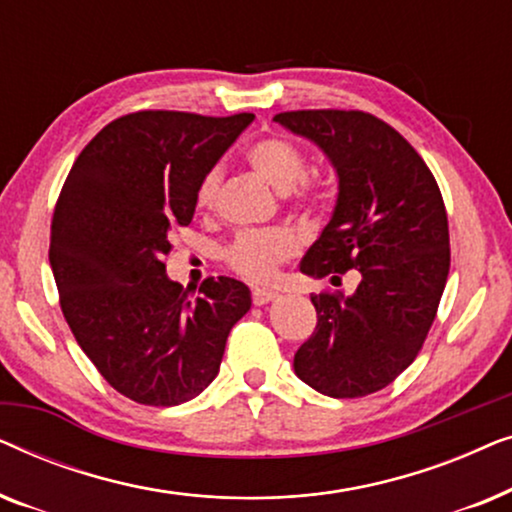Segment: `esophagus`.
Instances as JSON below:
<instances>
[{"label": "esophagus", "mask_w": 512, "mask_h": 512, "mask_svg": "<svg viewBox=\"0 0 512 512\" xmlns=\"http://www.w3.org/2000/svg\"><path fill=\"white\" fill-rule=\"evenodd\" d=\"M275 298H279V293L272 291V289H254V291H251V300H254V305H258V307L272 303Z\"/></svg>", "instance_id": "34e87169"}]
</instances>
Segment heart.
I'll return each instance as SVG.
<instances>
[{"label":"heart","instance_id":"b5f03b06","mask_svg":"<svg viewBox=\"0 0 512 512\" xmlns=\"http://www.w3.org/2000/svg\"><path fill=\"white\" fill-rule=\"evenodd\" d=\"M247 160L261 177L279 193H296L298 198L312 202L317 198L314 186L305 184V156L286 137H263L247 149ZM221 186V170L212 167L198 186V207L214 205ZM298 251V237L291 230H249L242 233L226 249V261L235 272L251 282H268L275 277L279 263Z\"/></svg>","mask_w":512,"mask_h":512}]
</instances>
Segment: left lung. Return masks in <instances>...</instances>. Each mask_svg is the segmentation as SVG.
<instances>
[{
    "instance_id": "1",
    "label": "left lung",
    "mask_w": 512,
    "mask_h": 512,
    "mask_svg": "<svg viewBox=\"0 0 512 512\" xmlns=\"http://www.w3.org/2000/svg\"><path fill=\"white\" fill-rule=\"evenodd\" d=\"M275 123L310 139L338 177L328 226L300 272L354 293H312L317 328L293 356L305 384L331 398L375 394L415 361L450 272L443 195L419 153L363 111H286Z\"/></svg>"
}]
</instances>
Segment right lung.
Instances as JSON below:
<instances>
[{"label": "right lung", "mask_w": 512, "mask_h": 512, "mask_svg": "<svg viewBox=\"0 0 512 512\" xmlns=\"http://www.w3.org/2000/svg\"><path fill=\"white\" fill-rule=\"evenodd\" d=\"M254 114L137 111L90 139L55 205L51 268L62 314L104 380L130 401L186 403L216 375L247 284L209 277L200 296L170 282L172 230L188 226L198 186Z\"/></svg>", "instance_id": "right-lung-1"}]
</instances>
